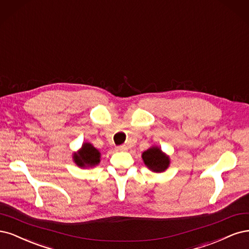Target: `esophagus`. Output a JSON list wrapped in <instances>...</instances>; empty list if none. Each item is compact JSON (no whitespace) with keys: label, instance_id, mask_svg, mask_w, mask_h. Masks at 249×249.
Wrapping results in <instances>:
<instances>
[{"label":"esophagus","instance_id":"1","mask_svg":"<svg viewBox=\"0 0 249 249\" xmlns=\"http://www.w3.org/2000/svg\"><path fill=\"white\" fill-rule=\"evenodd\" d=\"M127 147L125 145H121V146H118L117 147V151H126Z\"/></svg>","mask_w":249,"mask_h":249}]
</instances>
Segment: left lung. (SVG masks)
<instances>
[{"label": "left lung", "mask_w": 249, "mask_h": 249, "mask_svg": "<svg viewBox=\"0 0 249 249\" xmlns=\"http://www.w3.org/2000/svg\"><path fill=\"white\" fill-rule=\"evenodd\" d=\"M142 159L145 164L156 173H161L166 170V167L170 164V160L166 157L161 150L157 147L150 148L142 153Z\"/></svg>", "instance_id": "left-lung-1"}]
</instances>
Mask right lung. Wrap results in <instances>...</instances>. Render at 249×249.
<instances>
[{
  "label": "right lung",
  "instance_id": "add662e5",
  "mask_svg": "<svg viewBox=\"0 0 249 249\" xmlns=\"http://www.w3.org/2000/svg\"><path fill=\"white\" fill-rule=\"evenodd\" d=\"M74 161L78 166L86 165H96L100 161V153L97 149H95L91 143H84L82 150L78 152V154H74Z\"/></svg>",
  "mask_w": 249,
  "mask_h": 249
}]
</instances>
